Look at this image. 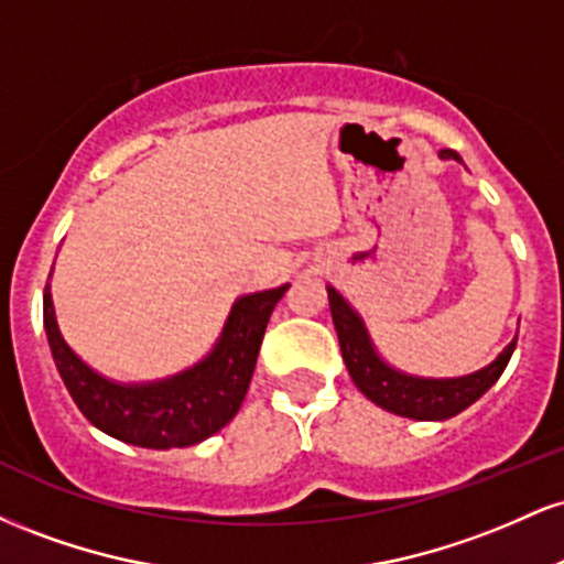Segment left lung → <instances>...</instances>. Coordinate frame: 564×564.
<instances>
[{
	"label": "left lung",
	"mask_w": 564,
	"mask_h": 564,
	"mask_svg": "<svg viewBox=\"0 0 564 564\" xmlns=\"http://www.w3.org/2000/svg\"><path fill=\"white\" fill-rule=\"evenodd\" d=\"M440 156L462 161L458 153L453 151H443ZM328 302H332V318L336 336H339L341 358H345L349 377L358 384V390L377 405L387 408V411L398 413V416L419 419V422H443V419L456 416L464 408L475 403L480 394L496 384L517 345V339L509 341V347L498 355L494 364L482 368V371L469 373V377L413 379L381 364L371 341H368L364 323L352 313L345 296L328 289Z\"/></svg>",
	"instance_id": "1"
}]
</instances>
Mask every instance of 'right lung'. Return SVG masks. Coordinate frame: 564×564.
<instances>
[{"instance_id":"add662e5","label":"right lung","mask_w":564,"mask_h":564,"mask_svg":"<svg viewBox=\"0 0 564 564\" xmlns=\"http://www.w3.org/2000/svg\"><path fill=\"white\" fill-rule=\"evenodd\" d=\"M286 289L289 283L238 300L215 352L191 371L156 384L121 387L89 371L57 332L50 286H44V332L63 384L97 430L140 448H185L212 437L238 413L264 328Z\"/></svg>"}]
</instances>
